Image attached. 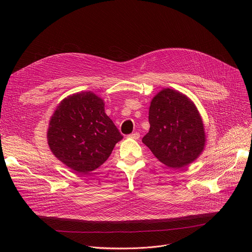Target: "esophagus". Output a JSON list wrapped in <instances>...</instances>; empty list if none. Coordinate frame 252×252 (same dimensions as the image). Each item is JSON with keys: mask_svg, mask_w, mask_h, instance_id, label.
Masks as SVG:
<instances>
[{"mask_svg": "<svg viewBox=\"0 0 252 252\" xmlns=\"http://www.w3.org/2000/svg\"><path fill=\"white\" fill-rule=\"evenodd\" d=\"M127 138H128V139H133V140H138V139L140 138V134L137 133V131H136V133H133V134L128 135Z\"/></svg>", "mask_w": 252, "mask_h": 252, "instance_id": "1", "label": "esophagus"}]
</instances>
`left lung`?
I'll return each instance as SVG.
<instances>
[{
  "label": "left lung",
  "mask_w": 252,
  "mask_h": 252,
  "mask_svg": "<svg viewBox=\"0 0 252 252\" xmlns=\"http://www.w3.org/2000/svg\"><path fill=\"white\" fill-rule=\"evenodd\" d=\"M150 129L142 142L169 168L188 166L204 151L203 119L194 102L183 93L165 88L152 98Z\"/></svg>",
  "instance_id": "obj_1"
}]
</instances>
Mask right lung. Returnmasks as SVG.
<instances>
[{"instance_id": "1", "label": "right lung", "mask_w": 252, "mask_h": 252, "mask_svg": "<svg viewBox=\"0 0 252 252\" xmlns=\"http://www.w3.org/2000/svg\"><path fill=\"white\" fill-rule=\"evenodd\" d=\"M104 106V100L95 93L79 92L64 98L50 118V150L78 174L86 175L101 166L124 138Z\"/></svg>"}]
</instances>
